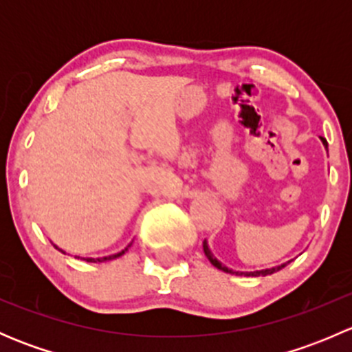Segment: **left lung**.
<instances>
[{
  "label": "left lung",
  "instance_id": "1",
  "mask_svg": "<svg viewBox=\"0 0 352 352\" xmlns=\"http://www.w3.org/2000/svg\"><path fill=\"white\" fill-rule=\"evenodd\" d=\"M202 248H204V255H206V257H208V261L211 262V264L214 265L216 269H219V271H223V272H230V274H235V272H233L232 269L225 267V265H223L221 262H218V261H216V257H214V255H212L211 252H209V248H208V243H206V240H204V242H202ZM285 265H286V264H283V265H278V267H272V269H265V271H257V272H242V274H245V276H267V274H272V272L279 271V269H283V267H285Z\"/></svg>",
  "mask_w": 352,
  "mask_h": 352
}]
</instances>
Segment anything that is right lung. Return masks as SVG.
<instances>
[{
    "label": "right lung",
    "mask_w": 352,
    "mask_h": 352,
    "mask_svg": "<svg viewBox=\"0 0 352 352\" xmlns=\"http://www.w3.org/2000/svg\"><path fill=\"white\" fill-rule=\"evenodd\" d=\"M126 250H127V248H126ZM126 250L119 252V254L109 255V257H104V258H87V261H88V262H104V261H110V258H117V257H120V255H122V254H126Z\"/></svg>",
    "instance_id": "right-lung-1"
}]
</instances>
